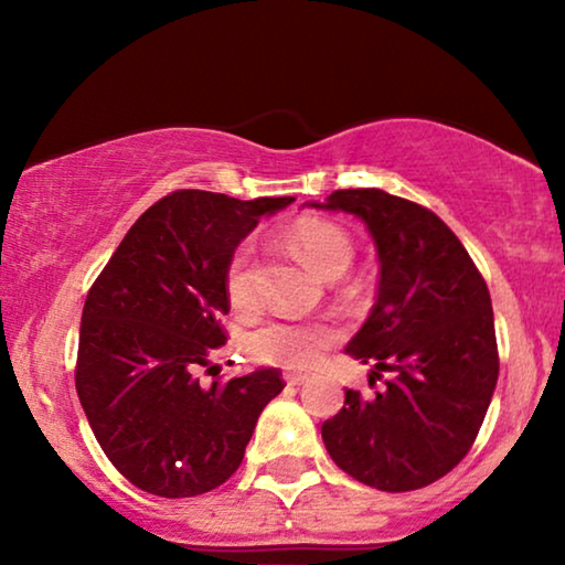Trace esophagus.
Instances as JSON below:
<instances>
[{"label":"esophagus","instance_id":"34e87169","mask_svg":"<svg viewBox=\"0 0 565 565\" xmlns=\"http://www.w3.org/2000/svg\"><path fill=\"white\" fill-rule=\"evenodd\" d=\"M285 383H288V385H303V383H308V375L306 373H288V375H285Z\"/></svg>","mask_w":565,"mask_h":565}]
</instances>
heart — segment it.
<instances>
[{
    "mask_svg": "<svg viewBox=\"0 0 565 565\" xmlns=\"http://www.w3.org/2000/svg\"><path fill=\"white\" fill-rule=\"evenodd\" d=\"M290 244L296 252L323 277H339L352 262L354 246L347 231L339 223L306 215L290 228ZM226 296L238 311L254 306L252 280V244H238L226 265ZM339 339V329L329 321H290L269 319L252 329L244 339V350L259 365L275 367H313Z\"/></svg>",
    "mask_w": 565,
    "mask_h": 565,
    "instance_id": "heart-1",
    "label": "heart"
}]
</instances>
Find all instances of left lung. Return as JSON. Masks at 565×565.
Instances as JSON below:
<instances>
[{
	"label": "left lung",
	"instance_id": "left-lung-1",
	"mask_svg": "<svg viewBox=\"0 0 565 565\" xmlns=\"http://www.w3.org/2000/svg\"><path fill=\"white\" fill-rule=\"evenodd\" d=\"M327 211L365 221L381 259L377 298L347 344L373 362L383 391L344 393L321 424L331 460L377 491L439 481L473 447L499 377V347L483 275L450 226L419 203L375 188L337 190Z\"/></svg>",
	"mask_w": 565,
	"mask_h": 565
}]
</instances>
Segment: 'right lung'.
I'll use <instances>...</instances> for the list:
<instances>
[{"instance_id": "right-lung-1", "label": "right lung", "mask_w": 565, "mask_h": 565, "mask_svg": "<svg viewBox=\"0 0 565 565\" xmlns=\"http://www.w3.org/2000/svg\"><path fill=\"white\" fill-rule=\"evenodd\" d=\"M292 200L177 190L130 226L89 288L76 393L107 460L141 491L188 499L226 483L285 388L275 367L221 383L211 360L228 339V257L259 215Z\"/></svg>"}]
</instances>
